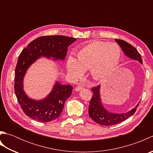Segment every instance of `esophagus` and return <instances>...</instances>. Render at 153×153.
<instances>
[{
	"label": "esophagus",
	"mask_w": 153,
	"mask_h": 153,
	"mask_svg": "<svg viewBox=\"0 0 153 153\" xmlns=\"http://www.w3.org/2000/svg\"><path fill=\"white\" fill-rule=\"evenodd\" d=\"M83 88H84V87L83 85H77L76 88H75V91H80L82 90Z\"/></svg>",
	"instance_id": "1"
}]
</instances>
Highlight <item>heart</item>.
Here are the masks:
<instances>
[{
	"label": "heart",
	"instance_id": "obj_1",
	"mask_svg": "<svg viewBox=\"0 0 153 153\" xmlns=\"http://www.w3.org/2000/svg\"><path fill=\"white\" fill-rule=\"evenodd\" d=\"M76 57L77 59L70 56L66 62V70L71 78H79L84 70L89 69L93 79L101 80L116 70L121 57V49L116 43L93 41L81 48Z\"/></svg>",
	"mask_w": 153,
	"mask_h": 153
}]
</instances>
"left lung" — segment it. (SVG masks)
<instances>
[{
    "instance_id": "1",
    "label": "left lung",
    "mask_w": 153,
    "mask_h": 153,
    "mask_svg": "<svg viewBox=\"0 0 153 153\" xmlns=\"http://www.w3.org/2000/svg\"><path fill=\"white\" fill-rule=\"evenodd\" d=\"M115 41L118 43L127 57L137 61L141 64H143L141 55L135 47L125 41L120 39H115ZM91 90L93 95L91 99L89 106V115L94 122L101 126H112L124 121L134 114L139 105L138 103L134 108L126 112L115 113L110 112L105 108L102 104L100 95V85L93 87Z\"/></svg>"
}]
</instances>
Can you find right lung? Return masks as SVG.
<instances>
[{
  "label": "right lung",
  "mask_w": 153,
  "mask_h": 153,
  "mask_svg": "<svg viewBox=\"0 0 153 153\" xmlns=\"http://www.w3.org/2000/svg\"><path fill=\"white\" fill-rule=\"evenodd\" d=\"M76 38L62 35L39 37L31 41L19 54L15 70L14 91L18 101L27 116L41 122L56 119L62 112L64 103L71 96L73 87L62 85L56 80L51 91L45 98H30L24 89V79L32 64L41 58L54 61H64L68 47Z\"/></svg>",
  "instance_id": "obj_1"
}]
</instances>
